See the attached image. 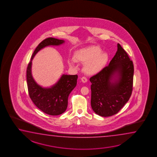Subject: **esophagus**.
Masks as SVG:
<instances>
[{
    "label": "esophagus",
    "instance_id": "1",
    "mask_svg": "<svg viewBox=\"0 0 157 157\" xmlns=\"http://www.w3.org/2000/svg\"><path fill=\"white\" fill-rule=\"evenodd\" d=\"M81 81L83 82V83H85L87 81V77L83 76L81 78Z\"/></svg>",
    "mask_w": 157,
    "mask_h": 157
}]
</instances>
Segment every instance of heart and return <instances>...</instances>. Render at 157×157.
I'll use <instances>...</instances> for the list:
<instances>
[{
  "label": "heart",
  "mask_w": 157,
  "mask_h": 157,
  "mask_svg": "<svg viewBox=\"0 0 157 157\" xmlns=\"http://www.w3.org/2000/svg\"><path fill=\"white\" fill-rule=\"evenodd\" d=\"M75 57L77 61L86 63L85 71L90 75L97 74L103 68L108 60V55L101 52V48L95 46L78 50L75 53ZM74 63L73 59L70 60L71 65H74Z\"/></svg>",
  "instance_id": "b5f03b06"
}]
</instances>
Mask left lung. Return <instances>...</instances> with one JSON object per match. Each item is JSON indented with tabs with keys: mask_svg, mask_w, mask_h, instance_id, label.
I'll use <instances>...</instances> for the list:
<instances>
[{
	"mask_svg": "<svg viewBox=\"0 0 157 157\" xmlns=\"http://www.w3.org/2000/svg\"><path fill=\"white\" fill-rule=\"evenodd\" d=\"M115 72L120 74L119 80H111ZM134 65L128 54L117 43L115 55L109 65L90 78L91 105L94 111L101 117L117 114L128 101L133 87Z\"/></svg>",
	"mask_w": 157,
	"mask_h": 157,
	"instance_id": "1",
	"label": "left lung"
}]
</instances>
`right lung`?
<instances>
[{
    "mask_svg": "<svg viewBox=\"0 0 157 157\" xmlns=\"http://www.w3.org/2000/svg\"><path fill=\"white\" fill-rule=\"evenodd\" d=\"M63 42L64 40L52 37L42 40L34 50L27 68L26 76L29 97L37 108L50 115H59L66 111L67 108L68 96L76 86L78 76L63 75L55 86L49 89H44L37 85L32 77V60L35 55L44 47L57 46Z\"/></svg>",
    "mask_w": 157,
    "mask_h": 157,
    "instance_id": "add662e5",
    "label": "right lung"
}]
</instances>
